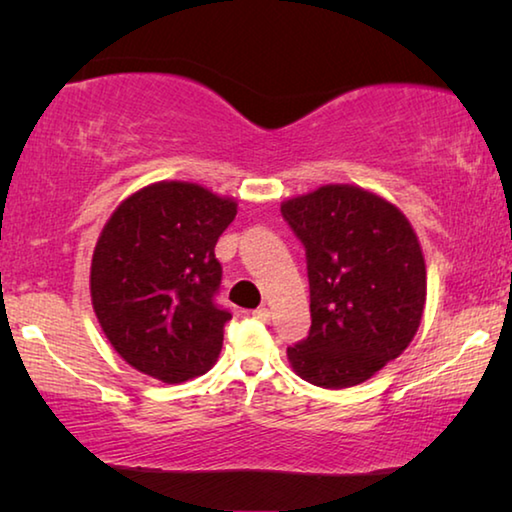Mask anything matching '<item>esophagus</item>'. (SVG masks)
I'll use <instances>...</instances> for the list:
<instances>
[{
    "instance_id": "1",
    "label": "esophagus",
    "mask_w": 512,
    "mask_h": 512,
    "mask_svg": "<svg viewBox=\"0 0 512 512\" xmlns=\"http://www.w3.org/2000/svg\"><path fill=\"white\" fill-rule=\"evenodd\" d=\"M253 318L262 320V323H268V320H271V311H268L266 307H259V309L253 311Z\"/></svg>"
}]
</instances>
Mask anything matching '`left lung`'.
<instances>
[{
	"mask_svg": "<svg viewBox=\"0 0 512 512\" xmlns=\"http://www.w3.org/2000/svg\"><path fill=\"white\" fill-rule=\"evenodd\" d=\"M305 246L309 336L287 348L291 368L320 388H348L400 357L418 332L427 268L411 223L354 185H325L282 203Z\"/></svg>",
	"mask_w": 512,
	"mask_h": 512,
	"instance_id": "8db88e82",
	"label": "left lung"
}]
</instances>
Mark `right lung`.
<instances>
[{"label": "right lung", "mask_w": 512, "mask_h": 512, "mask_svg": "<svg viewBox=\"0 0 512 512\" xmlns=\"http://www.w3.org/2000/svg\"><path fill=\"white\" fill-rule=\"evenodd\" d=\"M237 203L194 183H155L128 196L92 255L90 293L103 334L128 366L180 384L214 366L232 314L216 305L214 246Z\"/></svg>", "instance_id": "right-lung-1"}]
</instances>
